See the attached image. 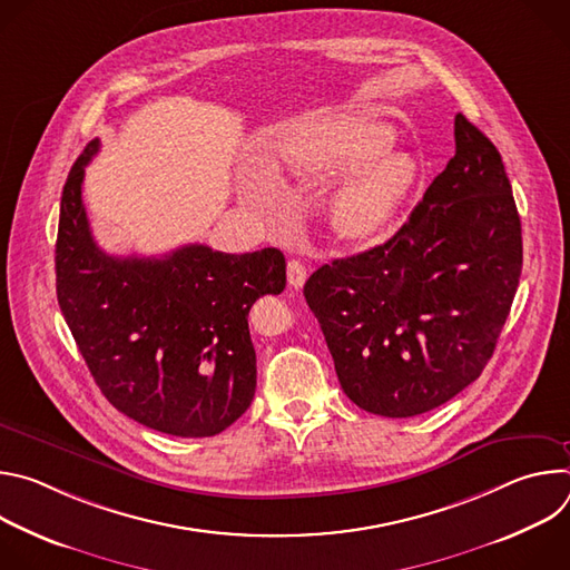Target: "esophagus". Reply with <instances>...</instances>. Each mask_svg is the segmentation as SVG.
Segmentation results:
<instances>
[{
	"label": "esophagus",
	"mask_w": 570,
	"mask_h": 570,
	"mask_svg": "<svg viewBox=\"0 0 570 570\" xmlns=\"http://www.w3.org/2000/svg\"><path fill=\"white\" fill-rule=\"evenodd\" d=\"M286 275H288V284L293 288H302L306 277H308V271H306V266L299 259H291L288 266H286Z\"/></svg>",
	"instance_id": "esophagus-1"
}]
</instances>
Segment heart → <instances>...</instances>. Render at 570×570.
I'll return each mask as SVG.
<instances>
[{"mask_svg": "<svg viewBox=\"0 0 570 570\" xmlns=\"http://www.w3.org/2000/svg\"><path fill=\"white\" fill-rule=\"evenodd\" d=\"M387 124L365 115L315 119L282 141V159L297 178H330L350 169L334 196V216L350 238L381 232L409 196L417 167L411 155L385 148Z\"/></svg>", "mask_w": 570, "mask_h": 570, "instance_id": "heart-1", "label": "heart"}]
</instances>
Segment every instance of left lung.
Segmentation results:
<instances>
[{"label":"left lung","mask_w":570,"mask_h":570,"mask_svg":"<svg viewBox=\"0 0 570 570\" xmlns=\"http://www.w3.org/2000/svg\"><path fill=\"white\" fill-rule=\"evenodd\" d=\"M521 264V218L501 153L455 115V155L409 220L381 246L317 268L304 297L358 409L415 417L480 376Z\"/></svg>","instance_id":"left-lung-1"}]
</instances>
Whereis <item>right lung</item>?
<instances>
[{
  "label": "right lung",
  "instance_id": "1",
  "mask_svg": "<svg viewBox=\"0 0 570 570\" xmlns=\"http://www.w3.org/2000/svg\"><path fill=\"white\" fill-rule=\"evenodd\" d=\"M92 139L60 198L56 293L71 336L106 399L126 417L176 438H212L250 409L257 356L248 313L286 286L277 248L246 255L200 243L165 257L106 255L83 196Z\"/></svg>",
  "mask_w": 570,
  "mask_h": 570
}]
</instances>
